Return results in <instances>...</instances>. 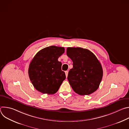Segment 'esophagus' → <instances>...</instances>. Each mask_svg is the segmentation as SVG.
I'll return each mask as SVG.
<instances>
[{"instance_id":"obj_1","label":"esophagus","mask_w":129,"mask_h":129,"mask_svg":"<svg viewBox=\"0 0 129 129\" xmlns=\"http://www.w3.org/2000/svg\"><path fill=\"white\" fill-rule=\"evenodd\" d=\"M65 72L66 77H67V76H68V71H66Z\"/></svg>"}]
</instances>
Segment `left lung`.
<instances>
[{
  "label": "left lung",
  "instance_id": "1",
  "mask_svg": "<svg viewBox=\"0 0 129 129\" xmlns=\"http://www.w3.org/2000/svg\"><path fill=\"white\" fill-rule=\"evenodd\" d=\"M66 53L73 62L67 79L73 91L81 95L93 93L99 87L103 75L100 61L87 49L68 47Z\"/></svg>",
  "mask_w": 129,
  "mask_h": 129
}]
</instances>
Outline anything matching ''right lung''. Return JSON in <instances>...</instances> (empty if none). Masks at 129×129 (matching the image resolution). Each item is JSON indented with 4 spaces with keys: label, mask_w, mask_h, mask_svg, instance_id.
<instances>
[{
    "label": "right lung",
    "mask_w": 129,
    "mask_h": 129,
    "mask_svg": "<svg viewBox=\"0 0 129 129\" xmlns=\"http://www.w3.org/2000/svg\"><path fill=\"white\" fill-rule=\"evenodd\" d=\"M62 47L50 46L37 53L28 68L29 79L35 88L44 94H53L66 79L58 58L64 52Z\"/></svg>",
    "instance_id": "1"
}]
</instances>
